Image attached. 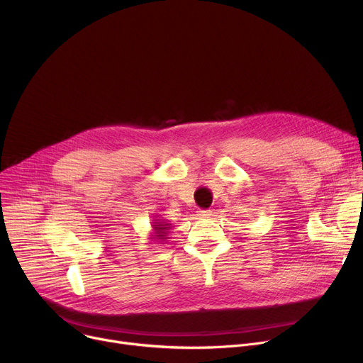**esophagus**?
I'll return each instance as SVG.
<instances>
[{
  "label": "esophagus",
  "instance_id": "esophagus-1",
  "mask_svg": "<svg viewBox=\"0 0 363 363\" xmlns=\"http://www.w3.org/2000/svg\"><path fill=\"white\" fill-rule=\"evenodd\" d=\"M198 217L199 218H211L213 211L211 210H201V211H198Z\"/></svg>",
  "mask_w": 363,
  "mask_h": 363
}]
</instances>
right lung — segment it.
I'll return each instance as SVG.
<instances>
[{
    "instance_id": "1",
    "label": "right lung",
    "mask_w": 363,
    "mask_h": 363,
    "mask_svg": "<svg viewBox=\"0 0 363 363\" xmlns=\"http://www.w3.org/2000/svg\"><path fill=\"white\" fill-rule=\"evenodd\" d=\"M169 225L168 223L165 221H161V220H153V224H152V228H153V235L150 237L152 240L155 241H165L167 240V235L169 233Z\"/></svg>"
}]
</instances>
